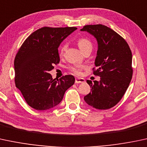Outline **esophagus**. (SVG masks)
I'll use <instances>...</instances> for the list:
<instances>
[{
	"mask_svg": "<svg viewBox=\"0 0 147 147\" xmlns=\"http://www.w3.org/2000/svg\"><path fill=\"white\" fill-rule=\"evenodd\" d=\"M85 82V79L80 78H76L75 80V82L76 83H81V82Z\"/></svg>",
	"mask_w": 147,
	"mask_h": 147,
	"instance_id": "1",
	"label": "esophagus"
}]
</instances>
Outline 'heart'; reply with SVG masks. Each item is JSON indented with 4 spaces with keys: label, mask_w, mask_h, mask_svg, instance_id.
Here are the masks:
<instances>
[{
    "label": "heart",
    "mask_w": 147,
    "mask_h": 147,
    "mask_svg": "<svg viewBox=\"0 0 147 147\" xmlns=\"http://www.w3.org/2000/svg\"><path fill=\"white\" fill-rule=\"evenodd\" d=\"M77 44H78V47L80 48V49L82 52H85V51L88 50V49H92V42L87 38H80L77 41ZM66 49H67V44H63L61 46L60 49V53L61 55L64 53ZM84 69H85V67L81 65H74L69 67V71L72 74L77 76L81 75L82 70Z\"/></svg>",
    "instance_id": "heart-1"
}]
</instances>
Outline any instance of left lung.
<instances>
[{"label": "left lung", "mask_w": 147, "mask_h": 147, "mask_svg": "<svg viewBox=\"0 0 147 147\" xmlns=\"http://www.w3.org/2000/svg\"><path fill=\"white\" fill-rule=\"evenodd\" d=\"M94 35L98 42L94 75L99 82L87 80L91 92L84 97L89 105L107 110L116 105L126 93L133 76L132 53L128 43L115 31L101 24L87 25L82 29Z\"/></svg>", "instance_id": "left-lung-1"}]
</instances>
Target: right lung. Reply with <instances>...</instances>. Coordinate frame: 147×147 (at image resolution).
<instances>
[{
	"label": "right lung",
	"mask_w": 147,
	"mask_h": 147,
	"mask_svg": "<svg viewBox=\"0 0 147 147\" xmlns=\"http://www.w3.org/2000/svg\"><path fill=\"white\" fill-rule=\"evenodd\" d=\"M76 27H43L32 32L14 59V82L25 100L37 110L51 109L60 103L74 84L72 75L53 79L49 71L60 62L58 47Z\"/></svg>",
	"instance_id": "add662e5"
}]
</instances>
